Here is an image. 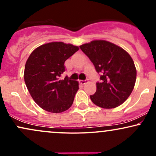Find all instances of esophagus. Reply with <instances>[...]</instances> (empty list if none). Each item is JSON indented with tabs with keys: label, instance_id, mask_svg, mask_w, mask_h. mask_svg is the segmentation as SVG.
<instances>
[{
	"label": "esophagus",
	"instance_id": "1",
	"mask_svg": "<svg viewBox=\"0 0 156 156\" xmlns=\"http://www.w3.org/2000/svg\"><path fill=\"white\" fill-rule=\"evenodd\" d=\"M79 83H80V84H85V83H87V80H79Z\"/></svg>",
	"mask_w": 156,
	"mask_h": 156
}]
</instances>
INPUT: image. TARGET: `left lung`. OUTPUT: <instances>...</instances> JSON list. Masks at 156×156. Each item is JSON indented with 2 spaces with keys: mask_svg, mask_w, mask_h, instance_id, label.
<instances>
[{
  "mask_svg": "<svg viewBox=\"0 0 156 156\" xmlns=\"http://www.w3.org/2000/svg\"><path fill=\"white\" fill-rule=\"evenodd\" d=\"M94 64L100 80L91 101L103 108H114L122 104L131 94L136 69L130 55L116 44L94 40L80 46Z\"/></svg>",
  "mask_w": 156,
  "mask_h": 156,
  "instance_id": "obj_1",
  "label": "left lung"
}]
</instances>
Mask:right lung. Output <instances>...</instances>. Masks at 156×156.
I'll list each match as a JSON object with an SVG mask.
<instances>
[{"instance_id": "add662e5", "label": "right lung", "mask_w": 156, "mask_h": 156, "mask_svg": "<svg viewBox=\"0 0 156 156\" xmlns=\"http://www.w3.org/2000/svg\"><path fill=\"white\" fill-rule=\"evenodd\" d=\"M78 47L64 42H51L35 49L25 66L24 79L28 92L37 105L51 113L70 108L78 87L76 80L66 76L65 61L78 51Z\"/></svg>"}]
</instances>
